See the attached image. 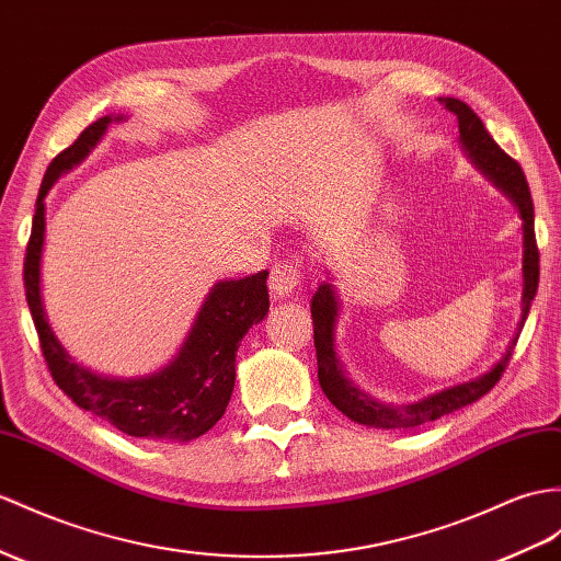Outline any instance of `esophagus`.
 <instances>
[{"mask_svg":"<svg viewBox=\"0 0 561 561\" xmlns=\"http://www.w3.org/2000/svg\"><path fill=\"white\" fill-rule=\"evenodd\" d=\"M299 285V264L297 262H288V264H278L276 268L271 271L268 278V290L273 299H285L295 293V288Z\"/></svg>","mask_w":561,"mask_h":561,"instance_id":"obj_1","label":"esophagus"}]
</instances>
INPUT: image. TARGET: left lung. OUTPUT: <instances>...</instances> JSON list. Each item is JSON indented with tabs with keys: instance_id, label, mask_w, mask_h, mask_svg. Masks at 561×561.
<instances>
[{
	"instance_id": "1",
	"label": "left lung",
	"mask_w": 561,
	"mask_h": 561,
	"mask_svg": "<svg viewBox=\"0 0 561 561\" xmlns=\"http://www.w3.org/2000/svg\"><path fill=\"white\" fill-rule=\"evenodd\" d=\"M440 102L445 104V108H449V112L457 116L459 142L473 167L481 171L488 181H493L502 193L516 204L518 216H522L524 221L522 319L516 323V333L512 337V343L507 345V352L502 354V359L490 368L488 374L469 380V383L428 394V398H423L414 404H383L374 398H368L364 390H359L345 376L343 364H340V357L335 352V323L340 313V302L333 285L321 283L319 290L311 297L313 345H317L321 390L347 419L364 423V426H371V428H414V426H421V423L453 414L457 409L481 400L485 392L495 388V383L502 378V371L507 368L518 333H522V328L526 323L533 297L538 293L540 254L536 244V228H533V221H536V218H533V199H530V190L522 167H518V163L504 152L493 138H490L483 121L473 114V108L469 104H463L455 98H440Z\"/></svg>"
}]
</instances>
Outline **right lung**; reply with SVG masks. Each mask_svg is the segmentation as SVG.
<instances>
[{"mask_svg":"<svg viewBox=\"0 0 561 561\" xmlns=\"http://www.w3.org/2000/svg\"><path fill=\"white\" fill-rule=\"evenodd\" d=\"M112 121L102 116L78 135V140L51 159L39 185L33 230L25 250L23 283L45 362L57 383L80 409L112 423L118 431L149 440L190 443L224 416L236 386V354L240 340L268 313L266 271L240 280H221L209 290L193 328L175 357L157 374L140 378H108L71 359L54 335L39 288V264L45 248V197L64 173L83 161Z\"/></svg>","mask_w":561,"mask_h":561,"instance_id":"obj_1","label":"right lung"}]
</instances>
